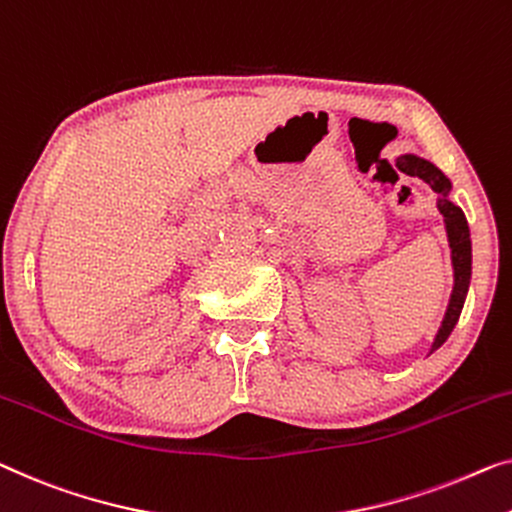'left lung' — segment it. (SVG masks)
I'll use <instances>...</instances> for the list:
<instances>
[{
    "label": "left lung",
    "mask_w": 512,
    "mask_h": 512,
    "mask_svg": "<svg viewBox=\"0 0 512 512\" xmlns=\"http://www.w3.org/2000/svg\"><path fill=\"white\" fill-rule=\"evenodd\" d=\"M400 160H402V167L407 170V174H411V177L423 179L427 186L434 190V193H439L437 209H439L441 216H444L448 246H451L453 278H455L453 294H451V301H448L444 322H441L439 331H437V338H434V342H432V349H430V354H432V352H437V349L448 340V335H451V331L455 329L457 319H460L464 299H467L469 280H471L469 225H467V218H464L462 209L448 200V193H451V181H448L446 174L441 172L437 165H432L430 160L418 158L414 154H404Z\"/></svg>",
    "instance_id": "left-lung-1"
}]
</instances>
